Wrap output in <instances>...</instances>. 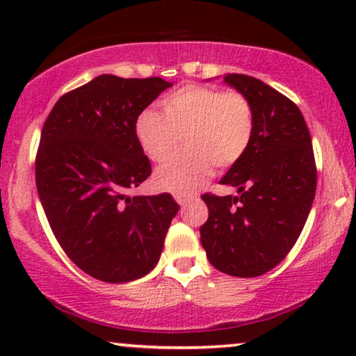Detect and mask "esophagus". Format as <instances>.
I'll return each instance as SVG.
<instances>
[{
	"mask_svg": "<svg viewBox=\"0 0 356 356\" xmlns=\"http://www.w3.org/2000/svg\"><path fill=\"white\" fill-rule=\"evenodd\" d=\"M173 197H175V201L179 204V206H184V204L189 202L193 199V196H189V194H186V193H177V194H173Z\"/></svg>",
	"mask_w": 356,
	"mask_h": 356,
	"instance_id": "esophagus-1",
	"label": "esophagus"
}]
</instances>
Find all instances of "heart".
Listing matches in <instances>:
<instances>
[{"label":"heart","instance_id":"b5f03b06","mask_svg":"<svg viewBox=\"0 0 356 356\" xmlns=\"http://www.w3.org/2000/svg\"><path fill=\"white\" fill-rule=\"evenodd\" d=\"M160 106L162 113L144 110L136 120V138L144 154L163 162L177 152L181 138L186 150L155 172L159 189L194 191L211 177L213 163L232 167L250 147L254 116L241 92L189 84L165 97Z\"/></svg>","mask_w":356,"mask_h":356}]
</instances>
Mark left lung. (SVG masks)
Returning a JSON list of instances; mask_svg holds the SVG:
<instances>
[{"mask_svg": "<svg viewBox=\"0 0 356 356\" xmlns=\"http://www.w3.org/2000/svg\"><path fill=\"white\" fill-rule=\"evenodd\" d=\"M223 81L250 100L254 133L222 184L240 196L204 194L209 218L201 243L223 274L257 277L284 261L303 230L316 194L313 144L306 121L289 97L246 74Z\"/></svg>", "mask_w": 356, "mask_h": 356, "instance_id": "8db88e82", "label": "left lung"}]
</instances>
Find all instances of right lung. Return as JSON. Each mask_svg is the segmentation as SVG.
I'll list each match as a JSON object with an SVG mask.
<instances>
[{
    "label": "right lung",
    "mask_w": 356,
    "mask_h": 356,
    "mask_svg": "<svg viewBox=\"0 0 356 356\" xmlns=\"http://www.w3.org/2000/svg\"><path fill=\"white\" fill-rule=\"evenodd\" d=\"M168 87L162 77L102 74L60 97L43 124L38 197L63 251L94 279H140L162 254L179 206L168 193H126L152 172L136 120Z\"/></svg>",
    "instance_id": "obj_1"
}]
</instances>
